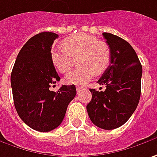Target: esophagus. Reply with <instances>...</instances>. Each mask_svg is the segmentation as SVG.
Returning <instances> with one entry per match:
<instances>
[{
	"label": "esophagus",
	"mask_w": 157,
	"mask_h": 157,
	"mask_svg": "<svg viewBox=\"0 0 157 157\" xmlns=\"http://www.w3.org/2000/svg\"><path fill=\"white\" fill-rule=\"evenodd\" d=\"M82 89H83V87H82V86H76V90H77V92H80Z\"/></svg>",
	"instance_id": "1"
}]
</instances>
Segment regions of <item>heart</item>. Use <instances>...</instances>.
I'll use <instances>...</instances> for the list:
<instances>
[{
  "label": "heart",
  "instance_id": "heart-1",
  "mask_svg": "<svg viewBox=\"0 0 157 157\" xmlns=\"http://www.w3.org/2000/svg\"><path fill=\"white\" fill-rule=\"evenodd\" d=\"M79 67L66 75L67 83L82 85L96 75H102L109 67L112 59L110 46L105 42L98 41L97 37L85 33H77L67 38L62 46L52 49V62L60 73L71 68L75 59Z\"/></svg>",
  "mask_w": 157,
  "mask_h": 157
}]
</instances>
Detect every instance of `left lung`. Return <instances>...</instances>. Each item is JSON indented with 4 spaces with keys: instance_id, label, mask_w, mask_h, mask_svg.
Returning <instances> with one entry per match:
<instances>
[{
    "instance_id": "obj_1",
    "label": "left lung",
    "mask_w": 157,
    "mask_h": 157,
    "mask_svg": "<svg viewBox=\"0 0 157 157\" xmlns=\"http://www.w3.org/2000/svg\"><path fill=\"white\" fill-rule=\"evenodd\" d=\"M103 36L112 52L110 66L98 82L105 86V90H90L92 98L87 112L95 126L113 130L124 125L136 110L142 67L128 42L112 33L104 32Z\"/></svg>"
}]
</instances>
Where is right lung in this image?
I'll use <instances>...</instances> for the list:
<instances>
[{"instance_id": "add662e5", "label": "right lung", "mask_w": 157, "mask_h": 157, "mask_svg": "<svg viewBox=\"0 0 157 157\" xmlns=\"http://www.w3.org/2000/svg\"><path fill=\"white\" fill-rule=\"evenodd\" d=\"M58 37L45 31L30 38L19 52L11 73L17 113L27 126L38 132L58 127L76 95L74 84L62 85L55 92L50 90L60 80L51 59L52 45Z\"/></svg>"}]
</instances>
